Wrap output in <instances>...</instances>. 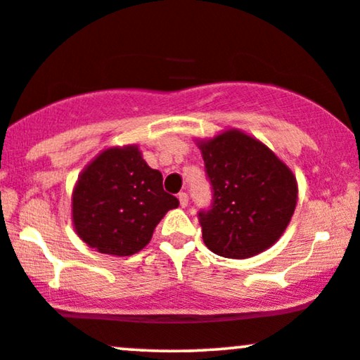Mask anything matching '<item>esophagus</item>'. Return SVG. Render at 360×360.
Listing matches in <instances>:
<instances>
[{"mask_svg": "<svg viewBox=\"0 0 360 360\" xmlns=\"http://www.w3.org/2000/svg\"><path fill=\"white\" fill-rule=\"evenodd\" d=\"M177 198H179V203H181V206H188V203H189V196H188V193H179L177 194Z\"/></svg>", "mask_w": 360, "mask_h": 360, "instance_id": "esophagus-1", "label": "esophagus"}]
</instances>
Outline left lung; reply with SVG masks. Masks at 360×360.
Listing matches in <instances>:
<instances>
[{"label": "left lung", "instance_id": "left-lung-1", "mask_svg": "<svg viewBox=\"0 0 360 360\" xmlns=\"http://www.w3.org/2000/svg\"><path fill=\"white\" fill-rule=\"evenodd\" d=\"M212 205L198 220L205 245L229 259L264 252L286 230L296 208L292 172L264 143L229 130L200 146Z\"/></svg>", "mask_w": 360, "mask_h": 360}]
</instances>
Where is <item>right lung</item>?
Here are the masks:
<instances>
[{"mask_svg": "<svg viewBox=\"0 0 360 360\" xmlns=\"http://www.w3.org/2000/svg\"><path fill=\"white\" fill-rule=\"evenodd\" d=\"M179 200L164 191L162 174L135 146L101 152L77 179L74 229L101 254L131 255L150 242L157 223Z\"/></svg>", "mask_w": 360, "mask_h": 360, "instance_id": "add662e5", "label": "right lung"}]
</instances>
